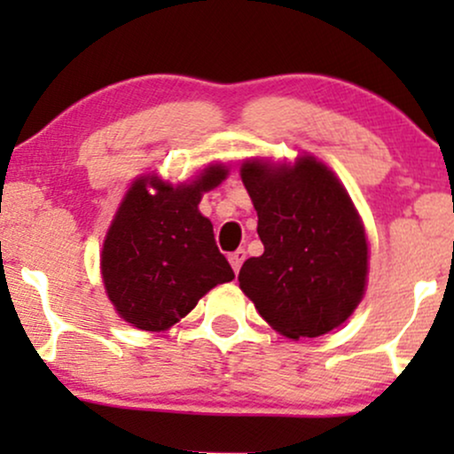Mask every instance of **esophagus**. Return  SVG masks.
Returning a JSON list of instances; mask_svg holds the SVG:
<instances>
[{
	"label": "esophagus",
	"mask_w": 454,
	"mask_h": 454,
	"mask_svg": "<svg viewBox=\"0 0 454 454\" xmlns=\"http://www.w3.org/2000/svg\"><path fill=\"white\" fill-rule=\"evenodd\" d=\"M245 258H247L245 249H237V252H232L231 256H228V260H231V264H232V269H234V273H239V269L243 267Z\"/></svg>",
	"instance_id": "obj_1"
}]
</instances>
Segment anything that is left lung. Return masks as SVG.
I'll use <instances>...</instances> for the list:
<instances>
[{
  "label": "left lung",
  "mask_w": 454,
  "mask_h": 454,
  "mask_svg": "<svg viewBox=\"0 0 454 454\" xmlns=\"http://www.w3.org/2000/svg\"><path fill=\"white\" fill-rule=\"evenodd\" d=\"M241 179L264 245L239 270L241 290L290 340L337 328L367 286V237L348 192L311 155L293 166L247 160Z\"/></svg>",
  "instance_id": "obj_1"
}]
</instances>
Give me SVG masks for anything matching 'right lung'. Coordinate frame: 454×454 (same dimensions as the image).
<instances>
[{
	"label": "right lung",
	"instance_id": "right-lung-1",
	"mask_svg": "<svg viewBox=\"0 0 454 454\" xmlns=\"http://www.w3.org/2000/svg\"><path fill=\"white\" fill-rule=\"evenodd\" d=\"M226 175V166L213 164L192 184L173 187L149 175L128 190L104 239L100 269L108 299L132 326L166 331L211 288L234 279L213 223L198 211L202 192Z\"/></svg>",
	"mask_w": 454,
	"mask_h": 454
}]
</instances>
